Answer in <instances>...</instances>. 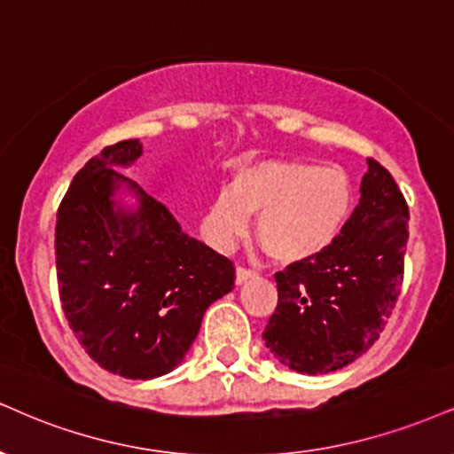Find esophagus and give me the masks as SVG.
Here are the masks:
<instances>
[{
    "mask_svg": "<svg viewBox=\"0 0 454 454\" xmlns=\"http://www.w3.org/2000/svg\"><path fill=\"white\" fill-rule=\"evenodd\" d=\"M251 277H255L254 270L245 269V266H237V283H239V286H241V283H245V281H249Z\"/></svg>",
    "mask_w": 454,
    "mask_h": 454,
    "instance_id": "34e87169",
    "label": "esophagus"
}]
</instances>
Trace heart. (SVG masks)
Returning <instances> with one entry per match:
<instances>
[{
  "label": "heart",
  "mask_w": 454,
  "mask_h": 454,
  "mask_svg": "<svg viewBox=\"0 0 454 454\" xmlns=\"http://www.w3.org/2000/svg\"><path fill=\"white\" fill-rule=\"evenodd\" d=\"M353 209V184L342 168L296 160H260L234 173L213 196L203 231L228 247L258 215L255 239L279 264L313 260L340 237Z\"/></svg>",
  "instance_id": "1"
}]
</instances>
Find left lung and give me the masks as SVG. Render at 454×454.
<instances>
[{"label": "left lung", "instance_id": "8db88e82", "mask_svg": "<svg viewBox=\"0 0 454 454\" xmlns=\"http://www.w3.org/2000/svg\"><path fill=\"white\" fill-rule=\"evenodd\" d=\"M408 203L393 175L368 158L362 199L330 249L275 272L264 340L302 374L345 368L379 340L403 283Z\"/></svg>", "mask_w": 454, "mask_h": 454}]
</instances>
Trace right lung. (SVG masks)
I'll list each match as a JSON object with an SVG mask.
<instances>
[{
    "label": "right lung",
    "instance_id": "obj_1",
    "mask_svg": "<svg viewBox=\"0 0 454 454\" xmlns=\"http://www.w3.org/2000/svg\"><path fill=\"white\" fill-rule=\"evenodd\" d=\"M139 156V139L118 141L75 173L57 211L54 251L59 298L82 348L109 372L145 380L182 362L237 272L144 190L137 213L114 211V185L127 179L112 167Z\"/></svg>",
    "mask_w": 454,
    "mask_h": 454
}]
</instances>
